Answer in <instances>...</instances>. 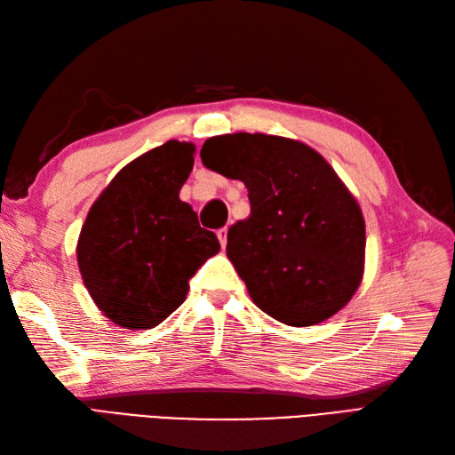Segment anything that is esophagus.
<instances>
[{
    "instance_id": "esophagus-1",
    "label": "esophagus",
    "mask_w": 455,
    "mask_h": 455,
    "mask_svg": "<svg viewBox=\"0 0 455 455\" xmlns=\"http://www.w3.org/2000/svg\"><path fill=\"white\" fill-rule=\"evenodd\" d=\"M227 235H228V228L227 227H223V228H219L217 230V236H219V242H220V246H227Z\"/></svg>"
}]
</instances>
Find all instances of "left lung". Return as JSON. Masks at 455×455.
I'll list each match as a JSON object with an SVG mask.
<instances>
[{
	"instance_id": "1",
	"label": "left lung",
	"mask_w": 455,
	"mask_h": 455,
	"mask_svg": "<svg viewBox=\"0 0 455 455\" xmlns=\"http://www.w3.org/2000/svg\"><path fill=\"white\" fill-rule=\"evenodd\" d=\"M200 156L248 188L251 212L228 228L227 255L253 304L290 327L340 311L363 278L365 220L324 157L259 132L209 138Z\"/></svg>"
}]
</instances>
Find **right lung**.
Returning a JSON list of instances; mask_svg holds the SVG:
<instances>
[{
    "label": "right lung",
    "instance_id": "add662e5",
    "mask_svg": "<svg viewBox=\"0 0 455 455\" xmlns=\"http://www.w3.org/2000/svg\"><path fill=\"white\" fill-rule=\"evenodd\" d=\"M196 146L169 140L131 161L100 194L78 236L76 259L94 304L119 327L154 329L188 294L219 251L179 192Z\"/></svg>",
    "mask_w": 455,
    "mask_h": 455
}]
</instances>
